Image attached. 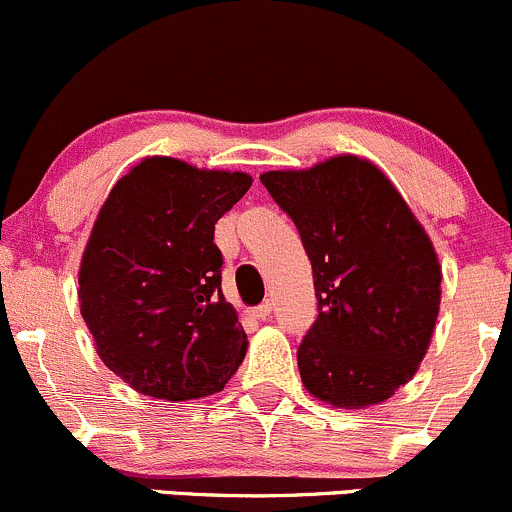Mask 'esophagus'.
Listing matches in <instances>:
<instances>
[{
	"label": "esophagus",
	"mask_w": 512,
	"mask_h": 512,
	"mask_svg": "<svg viewBox=\"0 0 512 512\" xmlns=\"http://www.w3.org/2000/svg\"><path fill=\"white\" fill-rule=\"evenodd\" d=\"M270 314H272V304H270V301H265V304H260V306H255V309H250V316H255V319H260V321L270 319Z\"/></svg>",
	"instance_id": "obj_1"
}]
</instances>
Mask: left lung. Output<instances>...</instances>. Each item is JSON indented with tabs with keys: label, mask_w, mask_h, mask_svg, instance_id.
<instances>
[{
	"label": "left lung",
	"mask_w": 512,
	"mask_h": 512,
	"mask_svg": "<svg viewBox=\"0 0 512 512\" xmlns=\"http://www.w3.org/2000/svg\"><path fill=\"white\" fill-rule=\"evenodd\" d=\"M297 225L319 316L301 341V383L333 407L378 405L417 373L439 314L432 240L390 179L353 154L260 176Z\"/></svg>",
	"instance_id": "1"
}]
</instances>
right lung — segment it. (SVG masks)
Listing matches in <instances>:
<instances>
[{"label":"right lung","mask_w":512,"mask_h":512,"mask_svg":"<svg viewBox=\"0 0 512 512\" xmlns=\"http://www.w3.org/2000/svg\"><path fill=\"white\" fill-rule=\"evenodd\" d=\"M250 186L242 171L147 157L102 203L80 262V314L102 363L142 395H213L245 358L213 233Z\"/></svg>","instance_id":"obj_1"}]
</instances>
